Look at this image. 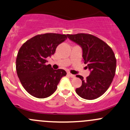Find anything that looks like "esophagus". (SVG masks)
Here are the masks:
<instances>
[{
    "instance_id": "1",
    "label": "esophagus",
    "mask_w": 130,
    "mask_h": 130,
    "mask_svg": "<svg viewBox=\"0 0 130 130\" xmlns=\"http://www.w3.org/2000/svg\"><path fill=\"white\" fill-rule=\"evenodd\" d=\"M67 75H68V76H69L70 77H71V78H74L75 77V75H73V74H72V73H67Z\"/></svg>"
}]
</instances>
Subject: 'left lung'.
<instances>
[{"instance_id":"1","label":"left lung","mask_w":130,"mask_h":130,"mask_svg":"<svg viewBox=\"0 0 130 130\" xmlns=\"http://www.w3.org/2000/svg\"><path fill=\"white\" fill-rule=\"evenodd\" d=\"M67 37L82 48L84 63L91 71L86 79L76 76L82 81L76 93L84 99H96L108 90L115 75L117 60L114 52L107 43L91 34H68Z\"/></svg>"}]
</instances>
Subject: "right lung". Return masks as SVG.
<instances>
[{
  "instance_id": "add662e5",
  "label": "right lung",
  "mask_w": 130,
  "mask_h": 130,
  "mask_svg": "<svg viewBox=\"0 0 130 130\" xmlns=\"http://www.w3.org/2000/svg\"><path fill=\"white\" fill-rule=\"evenodd\" d=\"M67 39L64 34H40L26 41L19 49L16 58L17 75L23 87L34 97L50 96L67 75L64 70H54L51 65L45 64L47 57L53 55L57 46Z\"/></svg>"
}]
</instances>
